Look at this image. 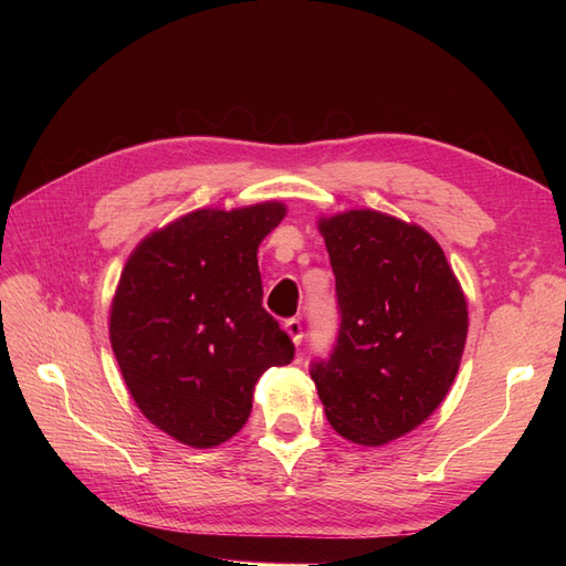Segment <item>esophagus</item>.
<instances>
[{"label": "esophagus", "instance_id": "esophagus-1", "mask_svg": "<svg viewBox=\"0 0 566 566\" xmlns=\"http://www.w3.org/2000/svg\"><path fill=\"white\" fill-rule=\"evenodd\" d=\"M285 333H287L290 337H293V342H295L297 347L302 345L304 333H302V321H300V318H287V321H285Z\"/></svg>", "mask_w": 566, "mask_h": 566}]
</instances>
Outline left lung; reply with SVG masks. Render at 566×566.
<instances>
[{"instance_id":"1","label":"left lung","mask_w":566,"mask_h":566,"mask_svg":"<svg viewBox=\"0 0 566 566\" xmlns=\"http://www.w3.org/2000/svg\"><path fill=\"white\" fill-rule=\"evenodd\" d=\"M339 328L312 361L325 418L345 439L380 447L443 401L468 337V304L434 238L373 210L321 221Z\"/></svg>"}]
</instances>
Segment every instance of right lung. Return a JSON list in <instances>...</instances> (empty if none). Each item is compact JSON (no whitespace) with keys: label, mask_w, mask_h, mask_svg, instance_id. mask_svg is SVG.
<instances>
[{"label":"right lung","mask_w":566,"mask_h":566,"mask_svg":"<svg viewBox=\"0 0 566 566\" xmlns=\"http://www.w3.org/2000/svg\"><path fill=\"white\" fill-rule=\"evenodd\" d=\"M281 202L198 210L132 252L111 310V345L136 406L193 449L248 422L252 389L295 345L262 306L256 248Z\"/></svg>","instance_id":"1"}]
</instances>
